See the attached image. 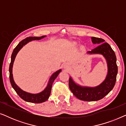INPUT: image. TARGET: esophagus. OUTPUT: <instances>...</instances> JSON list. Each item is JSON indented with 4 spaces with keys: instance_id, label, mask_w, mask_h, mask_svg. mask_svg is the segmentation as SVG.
Wrapping results in <instances>:
<instances>
[{
    "instance_id": "34e87169",
    "label": "esophagus",
    "mask_w": 126,
    "mask_h": 126,
    "mask_svg": "<svg viewBox=\"0 0 126 126\" xmlns=\"http://www.w3.org/2000/svg\"><path fill=\"white\" fill-rule=\"evenodd\" d=\"M66 68V66H64V68Z\"/></svg>"
}]
</instances>
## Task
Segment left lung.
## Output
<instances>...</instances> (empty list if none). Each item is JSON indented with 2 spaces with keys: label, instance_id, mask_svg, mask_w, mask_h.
<instances>
[{
  "label": "left lung",
  "instance_id": "8db88e82",
  "mask_svg": "<svg viewBox=\"0 0 126 126\" xmlns=\"http://www.w3.org/2000/svg\"><path fill=\"white\" fill-rule=\"evenodd\" d=\"M94 44H100L97 47L88 51L90 54H101L106 58L108 65V74L106 79L101 84L96 87H85L77 85L71 77L69 80V87L76 97L84 101H93L99 100L109 94L116 82L118 73L116 57L114 51L108 43L104 42V39L91 37Z\"/></svg>",
  "mask_w": 126,
  "mask_h": 126
}]
</instances>
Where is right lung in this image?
Instances as JSON below:
<instances>
[{
  "label": "right lung",
  "instance_id": "obj_1",
  "mask_svg": "<svg viewBox=\"0 0 126 126\" xmlns=\"http://www.w3.org/2000/svg\"><path fill=\"white\" fill-rule=\"evenodd\" d=\"M45 36H42L40 37H27L26 38L23 39V40L20 41L18 45H17L14 50L13 51L11 55V63L10 64L9 67V72H10V82L12 87L14 88V89L15 91V92H16V94L19 96L20 98H22V99L27 102H30V103H43L44 101L47 100L49 99L50 94L51 92V87H52L53 82H54V80L56 79V78L57 77V76L59 75L60 72L61 71V69L57 70V71L55 72L51 75V76L50 78V80L48 82V84L47 87L45 89H44L42 92H41L39 94H30V93H27L25 91H22L20 88H19L16 84L15 83L13 79V66L14 62L15 57H16L17 53H18V51L20 50V49H22V47H23L24 45H25L26 44H27L30 41H32V40H39L44 38Z\"/></svg>",
  "mask_w": 126,
  "mask_h": 126
}]
</instances>
